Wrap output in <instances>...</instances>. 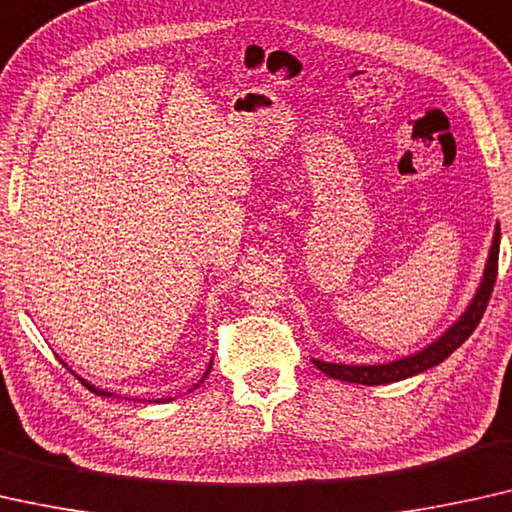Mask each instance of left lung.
<instances>
[{"instance_id": "obj_1", "label": "left lung", "mask_w": 512, "mask_h": 512, "mask_svg": "<svg viewBox=\"0 0 512 512\" xmlns=\"http://www.w3.org/2000/svg\"><path fill=\"white\" fill-rule=\"evenodd\" d=\"M499 246H501V232L496 229L492 250H489L485 278H482L478 294H475L471 306L466 308V313L459 318V322H455V325L445 331V334L438 338L436 343H431L429 348L417 352V355L399 359V362L380 364V366H345V364L320 362V359H313V364L334 380H343V383H357V385L397 383V380L410 378V376H415V373H422V371L431 369V366L441 364L443 359H448L452 352H455L459 345H462L466 338L473 334L475 327L480 325L482 315H485V311H487L489 297H492V290L496 283V273H499Z\"/></svg>"}]
</instances>
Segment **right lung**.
<instances>
[{
	"label": "right lung",
	"mask_w": 512,
	"mask_h": 512,
	"mask_svg": "<svg viewBox=\"0 0 512 512\" xmlns=\"http://www.w3.org/2000/svg\"><path fill=\"white\" fill-rule=\"evenodd\" d=\"M208 371H211V366H208ZM208 371L204 373V378L208 376ZM78 380H81V383L85 385V387H88V390H92V392H95V394H99V397H111V392H104V390H97V387H92L90 383H85V380L83 378H78ZM155 403H160V401H155Z\"/></svg>",
	"instance_id": "right-lung-1"
}]
</instances>
